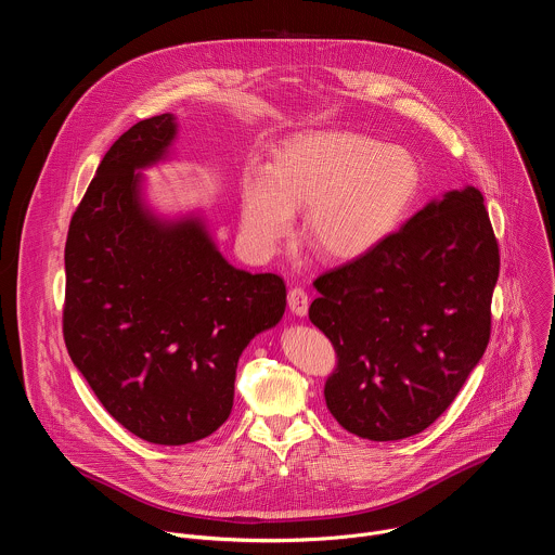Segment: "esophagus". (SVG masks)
<instances>
[{"mask_svg": "<svg viewBox=\"0 0 555 555\" xmlns=\"http://www.w3.org/2000/svg\"><path fill=\"white\" fill-rule=\"evenodd\" d=\"M287 305H289V311L296 313V315H307L309 311V296L302 287H292L289 294H287Z\"/></svg>", "mask_w": 555, "mask_h": 555, "instance_id": "obj_1", "label": "esophagus"}]
</instances>
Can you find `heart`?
<instances>
[{
	"label": "heart",
	"instance_id": "1",
	"mask_svg": "<svg viewBox=\"0 0 555 555\" xmlns=\"http://www.w3.org/2000/svg\"><path fill=\"white\" fill-rule=\"evenodd\" d=\"M420 163L400 144L356 131H302L285 140L268 169L242 180V236L257 257H272L294 232L323 259L347 263L373 253L398 228L420 189Z\"/></svg>",
	"mask_w": 555,
	"mask_h": 555
}]
</instances>
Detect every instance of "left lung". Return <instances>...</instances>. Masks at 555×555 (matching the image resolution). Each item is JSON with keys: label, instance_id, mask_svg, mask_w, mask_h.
Segmentation results:
<instances>
[{"label": "left lung", "instance_id": "8db88e82", "mask_svg": "<svg viewBox=\"0 0 555 555\" xmlns=\"http://www.w3.org/2000/svg\"><path fill=\"white\" fill-rule=\"evenodd\" d=\"M499 244L479 189L446 191L366 257L313 281L309 321L336 347V422L371 441L426 430L490 340Z\"/></svg>", "mask_w": 555, "mask_h": 555}]
</instances>
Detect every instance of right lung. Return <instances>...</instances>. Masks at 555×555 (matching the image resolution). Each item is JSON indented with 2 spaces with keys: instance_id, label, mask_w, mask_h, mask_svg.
I'll use <instances>...</instances> for the list:
<instances>
[{
  "instance_id": "1",
  "label": "right lung",
  "mask_w": 555,
  "mask_h": 555,
  "mask_svg": "<svg viewBox=\"0 0 555 555\" xmlns=\"http://www.w3.org/2000/svg\"><path fill=\"white\" fill-rule=\"evenodd\" d=\"M176 140L173 114L125 131L65 244L67 353L120 426L160 446L228 420L244 349L287 305L281 276L225 261L202 208L165 215L149 202L144 171L173 160Z\"/></svg>"
}]
</instances>
